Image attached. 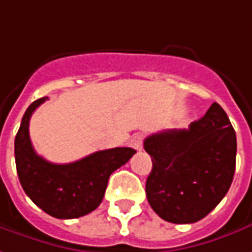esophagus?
Returning <instances> with one entry per match:
<instances>
[{
    "label": "esophagus",
    "instance_id": "1",
    "mask_svg": "<svg viewBox=\"0 0 252 252\" xmlns=\"http://www.w3.org/2000/svg\"><path fill=\"white\" fill-rule=\"evenodd\" d=\"M142 146H143V138L142 135H135L131 139V148H133L135 150H142Z\"/></svg>",
    "mask_w": 252,
    "mask_h": 252
}]
</instances>
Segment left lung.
Listing matches in <instances>:
<instances>
[{
  "label": "left lung",
  "mask_w": 252,
  "mask_h": 252,
  "mask_svg": "<svg viewBox=\"0 0 252 252\" xmlns=\"http://www.w3.org/2000/svg\"><path fill=\"white\" fill-rule=\"evenodd\" d=\"M153 168L146 196L167 222L194 223L225 197L236 168V132L225 110L212 103L188 129L153 133L143 142Z\"/></svg>",
  "instance_id": "8db88e82"
}]
</instances>
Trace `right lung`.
<instances>
[{
  "instance_id": "right-lung-1",
  "label": "right lung",
  "mask_w": 252,
  "mask_h": 252,
  "mask_svg": "<svg viewBox=\"0 0 252 252\" xmlns=\"http://www.w3.org/2000/svg\"><path fill=\"white\" fill-rule=\"evenodd\" d=\"M47 97L32 102L15 138V161L26 194L48 215L59 220L80 218L102 203L109 176L136 152L131 148L100 150L68 164H54L35 153L29 124L34 110Z\"/></svg>"
}]
</instances>
